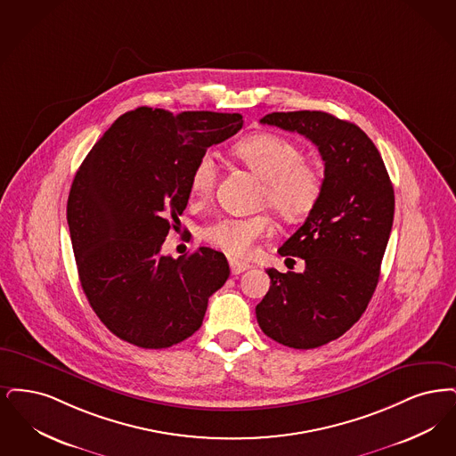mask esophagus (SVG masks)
<instances>
[{
  "label": "esophagus",
  "mask_w": 456,
  "mask_h": 456,
  "mask_svg": "<svg viewBox=\"0 0 456 456\" xmlns=\"http://www.w3.org/2000/svg\"><path fill=\"white\" fill-rule=\"evenodd\" d=\"M230 269H232L233 276H238V274L245 273L247 269H250V264L241 262V260H237V258H230Z\"/></svg>",
  "instance_id": "obj_1"
}]
</instances>
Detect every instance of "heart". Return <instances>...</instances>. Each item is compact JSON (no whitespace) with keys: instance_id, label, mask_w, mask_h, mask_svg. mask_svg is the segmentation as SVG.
Returning <instances> with one entry per match:
<instances>
[{"instance_id":"obj_1","label":"heart","mask_w":456,"mask_h":456,"mask_svg":"<svg viewBox=\"0 0 456 456\" xmlns=\"http://www.w3.org/2000/svg\"><path fill=\"white\" fill-rule=\"evenodd\" d=\"M235 155L262 178L258 202L269 206L279 218L297 221L315 206L323 191V175L315 163L305 159L301 146L291 139L258 133L235 144ZM218 167L211 153L199 157L191 174V191L198 200L213 196ZM274 223L269 215L223 216L202 228V238L230 257H248L256 243L269 237Z\"/></svg>"}]
</instances>
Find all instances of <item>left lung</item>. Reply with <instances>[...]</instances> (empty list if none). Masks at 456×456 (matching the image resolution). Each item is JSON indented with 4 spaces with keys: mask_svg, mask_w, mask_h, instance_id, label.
<instances>
[{
    "mask_svg": "<svg viewBox=\"0 0 456 456\" xmlns=\"http://www.w3.org/2000/svg\"><path fill=\"white\" fill-rule=\"evenodd\" d=\"M310 139L325 161L323 191L278 252L303 273L267 269L271 288L256 306L262 332L293 349H315L347 332L377 289L392 232L394 185L373 141L356 124L320 110L260 119Z\"/></svg>",
    "mask_w": 456,
    "mask_h": 456,
    "instance_id": "obj_1",
    "label": "left lung"
}]
</instances>
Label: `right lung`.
Listing matches in <instances>:
<instances>
[{"mask_svg":"<svg viewBox=\"0 0 456 456\" xmlns=\"http://www.w3.org/2000/svg\"><path fill=\"white\" fill-rule=\"evenodd\" d=\"M241 126L240 114L139 107L83 159L66 216L81 288L114 336L165 349L202 325L230 276L226 257L208 247L178 258L159 250L187 208L199 157Z\"/></svg>","mask_w":456,"mask_h":456,"instance_id":"obj_1","label":"right lung"}]
</instances>
